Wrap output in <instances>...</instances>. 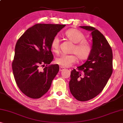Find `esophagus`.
Masks as SVG:
<instances>
[{
    "mask_svg": "<svg viewBox=\"0 0 123 123\" xmlns=\"http://www.w3.org/2000/svg\"><path fill=\"white\" fill-rule=\"evenodd\" d=\"M64 69H64V68L62 67H60L59 68V70H60V71H63Z\"/></svg>",
    "mask_w": 123,
    "mask_h": 123,
    "instance_id": "1",
    "label": "esophagus"
}]
</instances>
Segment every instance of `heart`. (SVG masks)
<instances>
[{
	"mask_svg": "<svg viewBox=\"0 0 123 123\" xmlns=\"http://www.w3.org/2000/svg\"><path fill=\"white\" fill-rule=\"evenodd\" d=\"M65 36L67 38L74 43L72 52L76 54L78 59L84 60L89 57L92 51V47L87 41L85 40L84 34L78 30L71 29L65 32ZM51 49L55 53L59 51V39L57 37H54L50 43ZM76 61V57L74 54L60 55L55 59V63L63 68L69 67Z\"/></svg>",
	"mask_w": 123,
	"mask_h": 123,
	"instance_id": "heart-1",
	"label": "heart"
}]
</instances>
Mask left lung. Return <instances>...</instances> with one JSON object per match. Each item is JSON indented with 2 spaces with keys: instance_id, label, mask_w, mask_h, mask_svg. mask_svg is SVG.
Listing matches in <instances>:
<instances>
[{
  "instance_id": "obj_1",
  "label": "left lung",
  "mask_w": 123,
  "mask_h": 123,
  "mask_svg": "<svg viewBox=\"0 0 123 123\" xmlns=\"http://www.w3.org/2000/svg\"><path fill=\"white\" fill-rule=\"evenodd\" d=\"M91 32L92 51L87 61L71 72L69 88L80 101H87L99 94L113 72L112 48L105 36L91 26H80Z\"/></svg>"
}]
</instances>
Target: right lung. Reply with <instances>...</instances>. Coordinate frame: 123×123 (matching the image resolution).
Instances as JSON below:
<instances>
[{"label": "right lung", "mask_w": 123, "mask_h": 123, "mask_svg": "<svg viewBox=\"0 0 123 123\" xmlns=\"http://www.w3.org/2000/svg\"><path fill=\"white\" fill-rule=\"evenodd\" d=\"M65 25L38 24L20 37L15 48L12 63L15 80L22 93L31 98H39L49 89L59 70L58 64L49 65L53 55L50 43Z\"/></svg>", "instance_id": "add662e5"}]
</instances>
